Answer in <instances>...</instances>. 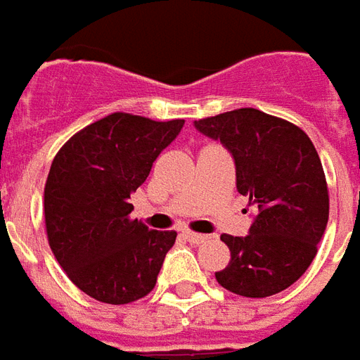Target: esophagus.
Listing matches in <instances>:
<instances>
[{"instance_id": "1", "label": "esophagus", "mask_w": 360, "mask_h": 360, "mask_svg": "<svg viewBox=\"0 0 360 360\" xmlns=\"http://www.w3.org/2000/svg\"><path fill=\"white\" fill-rule=\"evenodd\" d=\"M183 237H185L188 243H193V245H200V243L208 241V235L195 233V231H183Z\"/></svg>"}]
</instances>
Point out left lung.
I'll list each match as a JSON object with an SVG mask.
<instances>
[{
  "mask_svg": "<svg viewBox=\"0 0 360 360\" xmlns=\"http://www.w3.org/2000/svg\"><path fill=\"white\" fill-rule=\"evenodd\" d=\"M195 127L231 152L237 191L258 210L247 237L221 235L231 260L216 271L218 283L255 299L293 285L316 257L330 216L312 141L293 123L255 108L198 119Z\"/></svg>",
  "mask_w": 360,
  "mask_h": 360,
  "instance_id": "left-lung-1",
  "label": "left lung"
}]
</instances>
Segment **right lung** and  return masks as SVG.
I'll return each mask as SVG.
<instances>
[{"mask_svg": "<svg viewBox=\"0 0 360 360\" xmlns=\"http://www.w3.org/2000/svg\"><path fill=\"white\" fill-rule=\"evenodd\" d=\"M183 125L117 111L73 134L51 162L44 188L50 249L96 301L127 304L156 285L177 233L131 219L129 200Z\"/></svg>", "mask_w": 360, "mask_h": 360, "instance_id": "obj_1", "label": "right lung"}]
</instances>
